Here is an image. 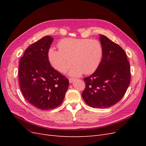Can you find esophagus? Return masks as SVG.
I'll list each match as a JSON object with an SVG mask.
<instances>
[{"instance_id":"34e87169","label":"esophagus","mask_w":146,"mask_h":146,"mask_svg":"<svg viewBox=\"0 0 146 146\" xmlns=\"http://www.w3.org/2000/svg\"><path fill=\"white\" fill-rule=\"evenodd\" d=\"M74 80H75V79L73 78H69V83H72Z\"/></svg>"}]
</instances>
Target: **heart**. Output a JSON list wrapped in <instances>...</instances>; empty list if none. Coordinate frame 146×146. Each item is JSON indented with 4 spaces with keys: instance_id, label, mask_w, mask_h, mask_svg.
I'll use <instances>...</instances> for the list:
<instances>
[{
    "instance_id": "b5f03b06",
    "label": "heart",
    "mask_w": 146,
    "mask_h": 146,
    "mask_svg": "<svg viewBox=\"0 0 146 146\" xmlns=\"http://www.w3.org/2000/svg\"><path fill=\"white\" fill-rule=\"evenodd\" d=\"M58 50L50 48L48 51L50 63L58 71L65 73L71 66L70 76H80L84 72L91 74L99 68L102 59L104 48L98 39L65 38L61 40Z\"/></svg>"
}]
</instances>
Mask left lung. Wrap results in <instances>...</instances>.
<instances>
[{
	"instance_id": "obj_1",
	"label": "left lung",
	"mask_w": 146,
	"mask_h": 146,
	"mask_svg": "<svg viewBox=\"0 0 146 146\" xmlns=\"http://www.w3.org/2000/svg\"><path fill=\"white\" fill-rule=\"evenodd\" d=\"M103 58L96 71L83 79L82 98L95 108H107L117 104L125 94L130 78V67L123 48L105 35H100Z\"/></svg>"
}]
</instances>
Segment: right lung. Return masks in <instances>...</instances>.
<instances>
[{"instance_id":"1","label":"right lung","mask_w":146,"mask_h":146,"mask_svg":"<svg viewBox=\"0 0 146 146\" xmlns=\"http://www.w3.org/2000/svg\"><path fill=\"white\" fill-rule=\"evenodd\" d=\"M53 40L46 36L31 44L19 65L22 93L30 104L43 110L55 108L62 103L69 84L48 61V51Z\"/></svg>"}]
</instances>
